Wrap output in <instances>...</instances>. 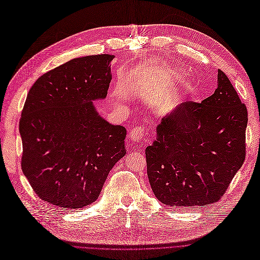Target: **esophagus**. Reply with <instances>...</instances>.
<instances>
[{
  "label": "esophagus",
  "mask_w": 260,
  "mask_h": 260,
  "mask_svg": "<svg viewBox=\"0 0 260 260\" xmlns=\"http://www.w3.org/2000/svg\"><path fill=\"white\" fill-rule=\"evenodd\" d=\"M145 129L142 127H133L129 132V140L134 143V144H139L142 143L143 140L145 139Z\"/></svg>",
  "instance_id": "1"
}]
</instances>
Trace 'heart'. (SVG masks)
I'll list each match as a JSON object with an SVG mask.
<instances>
[{
	"label": "heart",
	"mask_w": 260,
	"mask_h": 260,
	"mask_svg": "<svg viewBox=\"0 0 260 260\" xmlns=\"http://www.w3.org/2000/svg\"><path fill=\"white\" fill-rule=\"evenodd\" d=\"M175 75H176L177 77H180V76H181V74H180V73H175Z\"/></svg>",
	"instance_id": "1"
}]
</instances>
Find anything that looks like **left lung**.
<instances>
[{
    "label": "left lung",
    "instance_id": "obj_1",
    "mask_svg": "<svg viewBox=\"0 0 260 260\" xmlns=\"http://www.w3.org/2000/svg\"><path fill=\"white\" fill-rule=\"evenodd\" d=\"M246 126V106L218 70L211 96L178 104L156 127L145 149L156 198L181 209L217 202L244 162Z\"/></svg>",
    "mask_w": 260,
    "mask_h": 260
}]
</instances>
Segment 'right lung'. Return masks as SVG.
I'll use <instances>...</instances> for the list:
<instances>
[{"label":"right lung","mask_w":260,"mask_h":260,"mask_svg":"<svg viewBox=\"0 0 260 260\" xmlns=\"http://www.w3.org/2000/svg\"><path fill=\"white\" fill-rule=\"evenodd\" d=\"M114 55L79 57L42 75L26 95L19 132L22 172L43 201L60 209L94 202L127 153V130L110 123L93 102L104 100Z\"/></svg>","instance_id":"obj_1"}]
</instances>
